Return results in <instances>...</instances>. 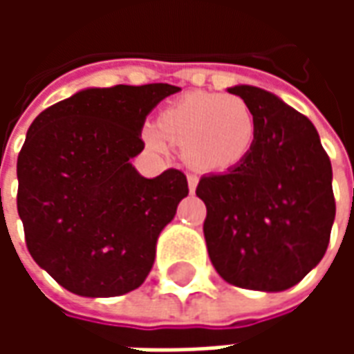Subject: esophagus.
<instances>
[{"mask_svg":"<svg viewBox=\"0 0 354 354\" xmlns=\"http://www.w3.org/2000/svg\"><path fill=\"white\" fill-rule=\"evenodd\" d=\"M197 176H187V185H189V193H195V189H197Z\"/></svg>","mask_w":354,"mask_h":354,"instance_id":"34e87169","label":"esophagus"}]
</instances>
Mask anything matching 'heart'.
Masks as SVG:
<instances>
[{
    "instance_id": "obj_1",
    "label": "heart",
    "mask_w": 354,
    "mask_h": 354,
    "mask_svg": "<svg viewBox=\"0 0 354 354\" xmlns=\"http://www.w3.org/2000/svg\"><path fill=\"white\" fill-rule=\"evenodd\" d=\"M258 132V115L243 98L192 93L162 109L157 131L144 138L153 149H162V140L182 147L187 165L201 172H230L252 155Z\"/></svg>"
}]
</instances>
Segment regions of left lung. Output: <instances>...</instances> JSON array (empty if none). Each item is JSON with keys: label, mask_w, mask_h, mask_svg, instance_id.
<instances>
[{"label": "left lung", "mask_w": 354, "mask_h": 354, "mask_svg": "<svg viewBox=\"0 0 354 354\" xmlns=\"http://www.w3.org/2000/svg\"><path fill=\"white\" fill-rule=\"evenodd\" d=\"M260 132L241 167L201 178L208 256L223 281L260 292L292 288L324 258L335 218L332 165L315 124L277 94L252 85Z\"/></svg>", "instance_id": "1"}]
</instances>
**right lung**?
I'll use <instances>...</instances> for the list:
<instances>
[{
    "instance_id": "right-lung-1",
    "label": "right lung",
    "mask_w": 354,
    "mask_h": 354,
    "mask_svg": "<svg viewBox=\"0 0 354 354\" xmlns=\"http://www.w3.org/2000/svg\"><path fill=\"white\" fill-rule=\"evenodd\" d=\"M178 91L83 88L30 124L17 161L19 216L35 263L72 294L123 296L151 271L157 239L189 189L184 172L144 178L131 159L144 149L146 117Z\"/></svg>"
}]
</instances>
